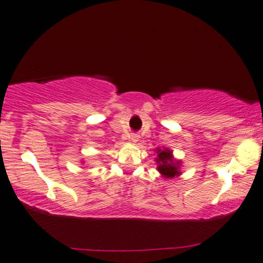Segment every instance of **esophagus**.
<instances>
[{"label":"esophagus","mask_w":263,"mask_h":263,"mask_svg":"<svg viewBox=\"0 0 263 263\" xmlns=\"http://www.w3.org/2000/svg\"><path fill=\"white\" fill-rule=\"evenodd\" d=\"M131 139H132V142H137L138 141V136L137 135H132Z\"/></svg>","instance_id":"1"}]
</instances>
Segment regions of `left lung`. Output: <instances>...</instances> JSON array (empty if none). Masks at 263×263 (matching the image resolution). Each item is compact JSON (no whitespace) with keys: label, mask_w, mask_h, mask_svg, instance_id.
<instances>
[{"label":"left lung","mask_w":263,"mask_h":263,"mask_svg":"<svg viewBox=\"0 0 263 263\" xmlns=\"http://www.w3.org/2000/svg\"><path fill=\"white\" fill-rule=\"evenodd\" d=\"M156 164H158V171L166 178H174L176 176L181 175L179 171V166H181V161L175 160L172 156V152L170 149H156Z\"/></svg>","instance_id":"8db88e82"}]
</instances>
